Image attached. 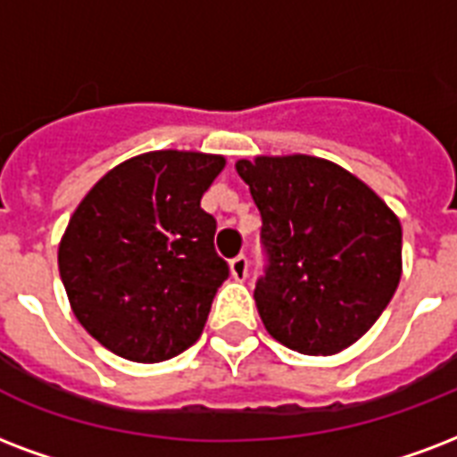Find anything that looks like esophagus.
<instances>
[{"label": "esophagus", "mask_w": 457, "mask_h": 457, "mask_svg": "<svg viewBox=\"0 0 457 457\" xmlns=\"http://www.w3.org/2000/svg\"><path fill=\"white\" fill-rule=\"evenodd\" d=\"M229 273H232V278L235 280H246L249 278V261H246V256H237V259L229 261Z\"/></svg>", "instance_id": "esophagus-1"}]
</instances>
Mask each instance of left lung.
<instances>
[{"label":"left lung","instance_id":"8db88e82","mask_svg":"<svg viewBox=\"0 0 457 457\" xmlns=\"http://www.w3.org/2000/svg\"><path fill=\"white\" fill-rule=\"evenodd\" d=\"M235 167L263 220L268 268L253 299L268 333L302 354L357 343L398 290V215L330 160L259 155Z\"/></svg>","mask_w":457,"mask_h":457}]
</instances>
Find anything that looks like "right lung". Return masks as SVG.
<instances>
[{
  "mask_svg": "<svg viewBox=\"0 0 457 457\" xmlns=\"http://www.w3.org/2000/svg\"><path fill=\"white\" fill-rule=\"evenodd\" d=\"M225 158L151 151L104 174L59 242V275L83 328L124 360L155 364L204 333L228 263L201 208Z\"/></svg>",
  "mask_w": 457,
  "mask_h": 457,
  "instance_id": "right-lung-1",
  "label": "right lung"
}]
</instances>
